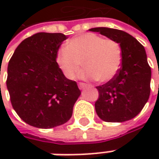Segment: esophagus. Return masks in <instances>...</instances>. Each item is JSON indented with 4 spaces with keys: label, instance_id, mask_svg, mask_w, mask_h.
Here are the masks:
<instances>
[{
    "label": "esophagus",
    "instance_id": "obj_1",
    "mask_svg": "<svg viewBox=\"0 0 159 159\" xmlns=\"http://www.w3.org/2000/svg\"><path fill=\"white\" fill-rule=\"evenodd\" d=\"M87 87H88V85H87V84H85V83H82V82L79 83V89H86Z\"/></svg>",
    "mask_w": 159,
    "mask_h": 159
}]
</instances>
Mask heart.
<instances>
[{"label":"heart","mask_w":159,"mask_h":159,"mask_svg":"<svg viewBox=\"0 0 159 159\" xmlns=\"http://www.w3.org/2000/svg\"><path fill=\"white\" fill-rule=\"evenodd\" d=\"M57 62L68 79L76 77L82 63L86 68L81 74L83 79H96L99 82H107L118 73L122 52L115 40L88 33L70 39L66 48H60Z\"/></svg>","instance_id":"obj_1"}]
</instances>
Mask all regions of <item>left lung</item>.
I'll list each match as a JSON object with an SVG mask.
<instances>
[{"label":"left lung","instance_id":"left-lung-1","mask_svg":"<svg viewBox=\"0 0 159 159\" xmlns=\"http://www.w3.org/2000/svg\"><path fill=\"white\" fill-rule=\"evenodd\" d=\"M118 42L121 48V67L112 80L96 87L99 97L95 111L105 122H124L143 110L150 94L151 70L144 47L124 31L107 27L89 29Z\"/></svg>","mask_w":159,"mask_h":159}]
</instances>
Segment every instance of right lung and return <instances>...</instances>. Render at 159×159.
I'll return each instance as SVG.
<instances>
[{
    "instance_id": "add662e5",
    "label": "right lung",
    "mask_w": 159,
    "mask_h": 159,
    "mask_svg": "<svg viewBox=\"0 0 159 159\" xmlns=\"http://www.w3.org/2000/svg\"><path fill=\"white\" fill-rule=\"evenodd\" d=\"M63 34L38 33L16 48L8 65L7 89L17 115L28 125L53 128L66 123L81 92L56 59Z\"/></svg>"
}]
</instances>
